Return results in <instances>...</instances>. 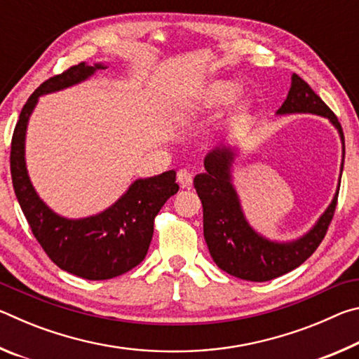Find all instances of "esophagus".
Returning <instances> with one entry per match:
<instances>
[{"label": "esophagus", "instance_id": "obj_1", "mask_svg": "<svg viewBox=\"0 0 359 359\" xmlns=\"http://www.w3.org/2000/svg\"><path fill=\"white\" fill-rule=\"evenodd\" d=\"M177 182L182 188H190L193 184V175L187 169H180L177 172Z\"/></svg>", "mask_w": 359, "mask_h": 359}]
</instances>
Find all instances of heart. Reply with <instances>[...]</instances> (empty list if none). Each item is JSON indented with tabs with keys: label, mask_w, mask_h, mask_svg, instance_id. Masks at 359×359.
<instances>
[{
	"label": "heart",
	"mask_w": 359,
	"mask_h": 359,
	"mask_svg": "<svg viewBox=\"0 0 359 359\" xmlns=\"http://www.w3.org/2000/svg\"><path fill=\"white\" fill-rule=\"evenodd\" d=\"M241 87L233 81H218L209 85L204 95V104L208 107H222L229 104L239 95ZM247 102H242L236 109V117H242L247 112Z\"/></svg>",
	"instance_id": "obj_1"
}]
</instances>
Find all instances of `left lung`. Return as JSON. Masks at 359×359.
Listing matches in <instances>:
<instances>
[{"label": "left lung", "instance_id": "left-lung-1", "mask_svg": "<svg viewBox=\"0 0 359 359\" xmlns=\"http://www.w3.org/2000/svg\"><path fill=\"white\" fill-rule=\"evenodd\" d=\"M288 114H313L331 121L342 142L339 179L342 177L345 156L342 126L331 109L297 74L291 76L287 100L277 111V115ZM236 156L238 150L229 145L222 144L212 149L204 158L205 172L198 174L193 180L203 203L204 239L212 259L222 271L242 280L267 282L296 269L317 250L336 210L340 180L331 204L306 234L288 242L271 241L250 226L242 210L239 194L233 184Z\"/></svg>", "mask_w": 359, "mask_h": 359}]
</instances>
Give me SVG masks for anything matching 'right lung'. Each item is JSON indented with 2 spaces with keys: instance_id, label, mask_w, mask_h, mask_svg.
I'll list each match as a JSON object with an SVG mask.
<instances>
[{
  "instance_id": "add662e5",
  "label": "right lung",
  "mask_w": 359,
  "mask_h": 359,
  "mask_svg": "<svg viewBox=\"0 0 359 359\" xmlns=\"http://www.w3.org/2000/svg\"><path fill=\"white\" fill-rule=\"evenodd\" d=\"M106 68L102 63H79L41 83L23 106L11 144L12 185L36 241L60 269L87 280H107L141 263L156 214L179 191L175 171L137 179L111 208L85 218L58 215L36 193L27 169L25 137L39 96L69 88Z\"/></svg>"
}]
</instances>
